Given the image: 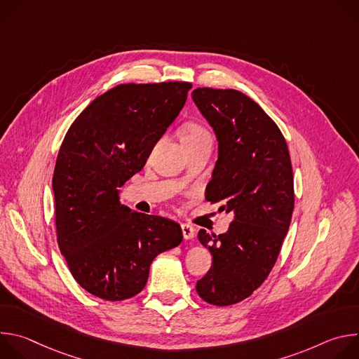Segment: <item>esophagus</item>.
Wrapping results in <instances>:
<instances>
[{"mask_svg": "<svg viewBox=\"0 0 359 359\" xmlns=\"http://www.w3.org/2000/svg\"><path fill=\"white\" fill-rule=\"evenodd\" d=\"M182 231H183V237L186 238V240H191L193 237H194V227H191L190 224H186V223H183L182 224Z\"/></svg>", "mask_w": 359, "mask_h": 359, "instance_id": "esophagus-1", "label": "esophagus"}]
</instances>
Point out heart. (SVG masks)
Listing matches in <instances>:
<instances>
[{"instance_id":"heart-1","label":"heart","mask_w":359,"mask_h":359,"mask_svg":"<svg viewBox=\"0 0 359 359\" xmlns=\"http://www.w3.org/2000/svg\"><path fill=\"white\" fill-rule=\"evenodd\" d=\"M203 137H210V136L206 129L196 122H187L182 129V142L196 140V139H203Z\"/></svg>"}]
</instances>
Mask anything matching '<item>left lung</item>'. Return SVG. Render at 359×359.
I'll list each match as a JSON object with an SVG mask.
<instances>
[{
  "instance_id": "1",
  "label": "left lung",
  "mask_w": 359,
  "mask_h": 359,
  "mask_svg": "<svg viewBox=\"0 0 359 359\" xmlns=\"http://www.w3.org/2000/svg\"><path fill=\"white\" fill-rule=\"evenodd\" d=\"M191 97L219 140L206 200L234 220L224 234L198 231L213 263L197 281L209 304H237L269 277L294 210V176L287 142L259 104L236 89L197 88Z\"/></svg>"
}]
</instances>
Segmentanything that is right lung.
<instances>
[{
  "label": "right lung",
  "instance_id": "add662e5",
  "mask_svg": "<svg viewBox=\"0 0 359 359\" xmlns=\"http://www.w3.org/2000/svg\"><path fill=\"white\" fill-rule=\"evenodd\" d=\"M190 89L179 81L118 85L92 100L64 137L53 177L57 240L71 274L95 297L139 294L156 255L183 240L179 223L121 204L119 187L142 170Z\"/></svg>",
  "mask_w": 359,
  "mask_h": 359
}]
</instances>
